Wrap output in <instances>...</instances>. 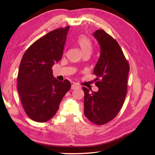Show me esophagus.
Listing matches in <instances>:
<instances>
[{"instance_id":"34e87169","label":"esophagus","mask_w":155,"mask_h":155,"mask_svg":"<svg viewBox=\"0 0 155 155\" xmlns=\"http://www.w3.org/2000/svg\"><path fill=\"white\" fill-rule=\"evenodd\" d=\"M78 88V87L77 86V85H76V84H72V86H71V89H72V90L77 89V88Z\"/></svg>"}]
</instances>
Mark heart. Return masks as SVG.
Wrapping results in <instances>:
<instances>
[{
    "label": "heart",
    "mask_w": 155,
    "mask_h": 155,
    "mask_svg": "<svg viewBox=\"0 0 155 155\" xmlns=\"http://www.w3.org/2000/svg\"><path fill=\"white\" fill-rule=\"evenodd\" d=\"M77 44L79 46L82 52L84 53H91L93 50V44L89 38L85 36H80L77 39Z\"/></svg>",
    "instance_id": "obj_1"
}]
</instances>
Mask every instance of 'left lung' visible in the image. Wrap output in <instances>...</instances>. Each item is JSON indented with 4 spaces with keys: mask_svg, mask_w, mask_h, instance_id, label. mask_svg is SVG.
<instances>
[{
    "mask_svg": "<svg viewBox=\"0 0 155 155\" xmlns=\"http://www.w3.org/2000/svg\"><path fill=\"white\" fill-rule=\"evenodd\" d=\"M101 55L93 73L97 92L83 87L84 114L92 123L103 125L113 120L123 107L127 91L129 64L114 38L100 29L94 32Z\"/></svg>",
    "mask_w": 155,
    "mask_h": 155,
    "instance_id": "obj_1",
    "label": "left lung"
}]
</instances>
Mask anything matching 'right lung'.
<instances>
[{
	"instance_id": "1",
	"label": "right lung",
	"mask_w": 155,
	"mask_h": 155,
	"mask_svg": "<svg viewBox=\"0 0 155 155\" xmlns=\"http://www.w3.org/2000/svg\"><path fill=\"white\" fill-rule=\"evenodd\" d=\"M49 32L29 47L23 54L17 77V89L28 117L45 123L54 117L71 84L53 77L52 67L61 60L68 29Z\"/></svg>"
}]
</instances>
